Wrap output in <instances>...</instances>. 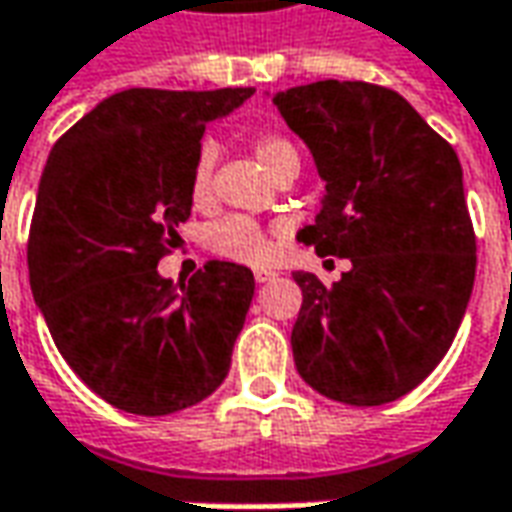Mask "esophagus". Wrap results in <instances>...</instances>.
<instances>
[{
    "mask_svg": "<svg viewBox=\"0 0 512 512\" xmlns=\"http://www.w3.org/2000/svg\"><path fill=\"white\" fill-rule=\"evenodd\" d=\"M253 279H256L259 285H265V282H273V279H276V273H273V270H256Z\"/></svg>",
    "mask_w": 512,
    "mask_h": 512,
    "instance_id": "1",
    "label": "esophagus"
}]
</instances>
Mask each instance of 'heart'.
<instances>
[{
  "instance_id": "1",
  "label": "heart",
  "mask_w": 512,
  "mask_h": 512,
  "mask_svg": "<svg viewBox=\"0 0 512 512\" xmlns=\"http://www.w3.org/2000/svg\"><path fill=\"white\" fill-rule=\"evenodd\" d=\"M253 153L273 179H279L282 173H299V168H302V156H299L296 145L279 133H259L253 139ZM213 162H216V153L210 145H205L193 159L190 199L196 205L207 202V196H210ZM205 242L213 253L233 259V262H245V265H262L273 253V236L259 222H253L247 216H225L222 222L207 227Z\"/></svg>"
}]
</instances>
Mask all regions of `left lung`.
Masks as SVG:
<instances>
[{
  "label": "left lung",
  "mask_w": 512,
  "mask_h": 512,
  "mask_svg": "<svg viewBox=\"0 0 512 512\" xmlns=\"http://www.w3.org/2000/svg\"><path fill=\"white\" fill-rule=\"evenodd\" d=\"M325 182L299 242L350 259L325 287L296 270L293 362L333 402L376 407L424 382L456 339L476 279V236L456 150L396 90L313 82L273 96Z\"/></svg>",
  "instance_id": "8db88e82"
}]
</instances>
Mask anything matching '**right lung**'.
Masks as SVG:
<instances>
[{
  "instance_id": "right-lung-1",
  "label": "right lung",
  "mask_w": 512,
  "mask_h": 512,
  "mask_svg": "<svg viewBox=\"0 0 512 512\" xmlns=\"http://www.w3.org/2000/svg\"><path fill=\"white\" fill-rule=\"evenodd\" d=\"M253 88L113 93L53 145L28 239L33 299L73 373L105 402L168 416L230 370L253 273L207 262L187 285L159 276L190 216L207 122Z\"/></svg>"
}]
</instances>
